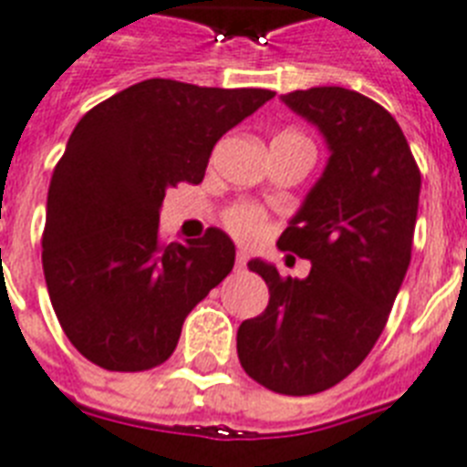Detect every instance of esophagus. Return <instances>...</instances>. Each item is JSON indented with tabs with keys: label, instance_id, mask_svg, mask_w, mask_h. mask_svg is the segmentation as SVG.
Here are the masks:
<instances>
[{
	"label": "esophagus",
	"instance_id": "34e87169",
	"mask_svg": "<svg viewBox=\"0 0 467 467\" xmlns=\"http://www.w3.org/2000/svg\"><path fill=\"white\" fill-rule=\"evenodd\" d=\"M245 265H248V253H245V251H238V255H236V267H238V270H244Z\"/></svg>",
	"mask_w": 467,
	"mask_h": 467
}]
</instances>
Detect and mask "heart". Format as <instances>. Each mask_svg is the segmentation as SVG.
I'll return each mask as SVG.
<instances>
[{
  "instance_id": "obj_1",
  "label": "heart",
  "mask_w": 467,
  "mask_h": 467,
  "mask_svg": "<svg viewBox=\"0 0 467 467\" xmlns=\"http://www.w3.org/2000/svg\"><path fill=\"white\" fill-rule=\"evenodd\" d=\"M292 137H298V134H292ZM226 223L229 229L241 238H253L260 234L263 229V214L255 207H234V210L226 214Z\"/></svg>"
}]
</instances>
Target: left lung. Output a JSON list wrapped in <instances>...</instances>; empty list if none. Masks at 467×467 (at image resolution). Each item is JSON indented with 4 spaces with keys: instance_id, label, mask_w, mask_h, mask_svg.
<instances>
[{
    "instance_id": "8db88e82",
    "label": "left lung",
    "mask_w": 467,
    "mask_h": 467,
    "mask_svg": "<svg viewBox=\"0 0 467 467\" xmlns=\"http://www.w3.org/2000/svg\"><path fill=\"white\" fill-rule=\"evenodd\" d=\"M318 128L330 151L277 245L311 260L308 277H279L260 257L270 304L244 320L236 349L245 374L285 395L333 388L367 359L408 272L420 169L395 118L342 86L279 96Z\"/></svg>"
}]
</instances>
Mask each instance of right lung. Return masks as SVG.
Masks as SVG:
<instances>
[{
  "label": "right lung",
  "mask_w": 467,
  "mask_h": 467,
  "mask_svg": "<svg viewBox=\"0 0 467 467\" xmlns=\"http://www.w3.org/2000/svg\"><path fill=\"white\" fill-rule=\"evenodd\" d=\"M275 91L147 79L84 115L47 190L43 272L65 335L108 371L173 354L188 313L222 282L236 245L222 229L159 238L166 190L202 182L222 134Z\"/></svg>",
  "instance_id": "1"
}]
</instances>
